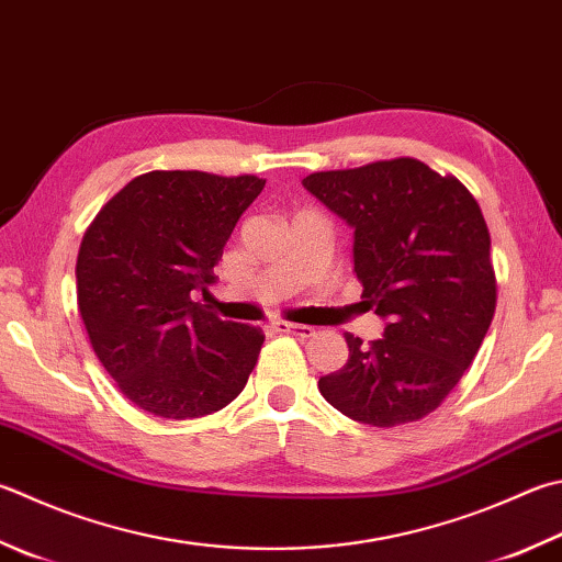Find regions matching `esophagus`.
Listing matches in <instances>:
<instances>
[{
  "instance_id": "1",
  "label": "esophagus",
  "mask_w": 562,
  "mask_h": 562,
  "mask_svg": "<svg viewBox=\"0 0 562 562\" xmlns=\"http://www.w3.org/2000/svg\"><path fill=\"white\" fill-rule=\"evenodd\" d=\"M277 333L283 335H293V337H311L315 330L311 325H295V323H285V321H277L271 325Z\"/></svg>"
}]
</instances>
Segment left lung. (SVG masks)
<instances>
[{
  "instance_id": "1",
  "label": "left lung",
  "mask_w": 562,
  "mask_h": 562,
  "mask_svg": "<svg viewBox=\"0 0 562 562\" xmlns=\"http://www.w3.org/2000/svg\"><path fill=\"white\" fill-rule=\"evenodd\" d=\"M355 229V273L384 335L362 345L317 389L347 418L394 428L436 411L477 357L496 308L490 229L458 178L391 158L303 178Z\"/></svg>"
}]
</instances>
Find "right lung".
<instances>
[{"label":"right lung","instance_id":"obj_1","mask_svg":"<svg viewBox=\"0 0 562 562\" xmlns=\"http://www.w3.org/2000/svg\"><path fill=\"white\" fill-rule=\"evenodd\" d=\"M257 176L151 171L104 205L78 254V308L94 355L122 394L154 416L186 420L235 401L257 364L259 327L220 321L193 301Z\"/></svg>","mask_w":562,"mask_h":562}]
</instances>
